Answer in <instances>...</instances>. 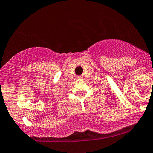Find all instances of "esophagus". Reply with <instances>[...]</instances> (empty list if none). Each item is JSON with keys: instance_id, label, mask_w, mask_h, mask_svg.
Segmentation results:
<instances>
[{"instance_id": "esophagus-1", "label": "esophagus", "mask_w": 153, "mask_h": 153, "mask_svg": "<svg viewBox=\"0 0 153 153\" xmlns=\"http://www.w3.org/2000/svg\"><path fill=\"white\" fill-rule=\"evenodd\" d=\"M76 77H77L78 79H80V80L82 79V78H83V77H82V76H77Z\"/></svg>"}]
</instances>
